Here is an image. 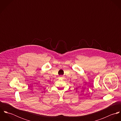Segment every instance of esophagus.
<instances>
[{
    "label": "esophagus",
    "mask_w": 121,
    "mask_h": 121,
    "mask_svg": "<svg viewBox=\"0 0 121 121\" xmlns=\"http://www.w3.org/2000/svg\"><path fill=\"white\" fill-rule=\"evenodd\" d=\"M60 78H62V76L61 75H60Z\"/></svg>",
    "instance_id": "obj_1"
}]
</instances>
